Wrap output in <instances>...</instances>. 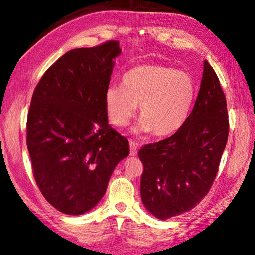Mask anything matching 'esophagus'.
I'll return each mask as SVG.
<instances>
[{"label": "esophagus", "instance_id": "esophagus-1", "mask_svg": "<svg viewBox=\"0 0 255 255\" xmlns=\"http://www.w3.org/2000/svg\"><path fill=\"white\" fill-rule=\"evenodd\" d=\"M137 144L135 141H132L130 140V154L131 155H136L137 153Z\"/></svg>", "mask_w": 255, "mask_h": 255}]
</instances>
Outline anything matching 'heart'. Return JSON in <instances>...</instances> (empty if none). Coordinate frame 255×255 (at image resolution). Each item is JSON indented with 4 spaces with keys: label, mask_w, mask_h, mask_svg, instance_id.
Wrapping results in <instances>:
<instances>
[{
    "label": "heart",
    "mask_w": 255,
    "mask_h": 255,
    "mask_svg": "<svg viewBox=\"0 0 255 255\" xmlns=\"http://www.w3.org/2000/svg\"><path fill=\"white\" fill-rule=\"evenodd\" d=\"M196 95V85L185 71L159 64L133 67L123 75L122 86H109L104 100L109 119L122 128L134 116L136 130L159 137L170 136L184 125Z\"/></svg>",
    "instance_id": "heart-1"
}]
</instances>
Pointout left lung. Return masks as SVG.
Listing matches in <instances>:
<instances>
[{
    "mask_svg": "<svg viewBox=\"0 0 255 255\" xmlns=\"http://www.w3.org/2000/svg\"><path fill=\"white\" fill-rule=\"evenodd\" d=\"M225 94L215 70L204 61L194 109L168 139L142 146L141 199L146 209L167 220L193 209L215 180L229 137Z\"/></svg>",
    "mask_w": 255,
    "mask_h": 255,
    "instance_id": "left-lung-1",
    "label": "left lung"
}]
</instances>
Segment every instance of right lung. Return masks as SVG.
<instances>
[{
    "label": "right lung",
    "instance_id": "1",
    "mask_svg": "<svg viewBox=\"0 0 255 255\" xmlns=\"http://www.w3.org/2000/svg\"><path fill=\"white\" fill-rule=\"evenodd\" d=\"M121 53L119 41L66 52L34 88L26 120L33 177L49 204L80 215L100 202L127 137L107 121L105 91Z\"/></svg>",
    "mask_w": 255,
    "mask_h": 255
}]
</instances>
